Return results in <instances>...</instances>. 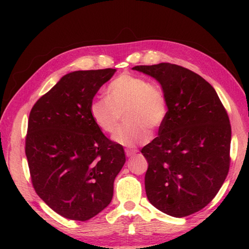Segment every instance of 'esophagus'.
Listing matches in <instances>:
<instances>
[{
	"instance_id": "obj_1",
	"label": "esophagus",
	"mask_w": 249,
	"mask_h": 249,
	"mask_svg": "<svg viewBox=\"0 0 249 249\" xmlns=\"http://www.w3.org/2000/svg\"><path fill=\"white\" fill-rule=\"evenodd\" d=\"M125 154L127 157H133V156H135L137 154V150L135 149H125Z\"/></svg>"
}]
</instances>
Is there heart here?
<instances>
[{"label":"heart","mask_w":249,"mask_h":249,"mask_svg":"<svg viewBox=\"0 0 249 249\" xmlns=\"http://www.w3.org/2000/svg\"><path fill=\"white\" fill-rule=\"evenodd\" d=\"M168 113L163 91L140 75L123 73L107 88V98H96L90 104V115L104 133L112 134L124 114L126 123L113 140L125 147L144 144L163 124Z\"/></svg>","instance_id":"heart-1"}]
</instances>
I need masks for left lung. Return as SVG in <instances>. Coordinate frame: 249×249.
I'll return each mask as SVG.
<instances>
[{
    "label": "left lung",
    "mask_w": 249,
    "mask_h": 249,
    "mask_svg": "<svg viewBox=\"0 0 249 249\" xmlns=\"http://www.w3.org/2000/svg\"><path fill=\"white\" fill-rule=\"evenodd\" d=\"M133 70L157 80L168 105L158 137L142 149L147 197L168 215H191L214 199L229 174V115L214 88L191 70L168 62Z\"/></svg>",
    "instance_id": "obj_1"
}]
</instances>
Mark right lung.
<instances>
[{
	"label": "right lung",
	"instance_id": "right-lung-1",
	"mask_svg": "<svg viewBox=\"0 0 249 249\" xmlns=\"http://www.w3.org/2000/svg\"><path fill=\"white\" fill-rule=\"evenodd\" d=\"M115 71L67 73L29 114L25 153L33 187L69 220L88 221L111 203L126 161L123 146L105 137L90 115L94 95Z\"/></svg>",
	"mask_w": 249,
	"mask_h": 249
}]
</instances>
